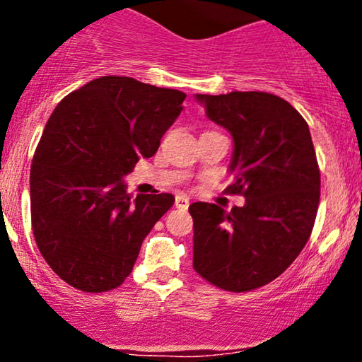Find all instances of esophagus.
<instances>
[{
    "label": "esophagus",
    "mask_w": 362,
    "mask_h": 362,
    "mask_svg": "<svg viewBox=\"0 0 362 362\" xmlns=\"http://www.w3.org/2000/svg\"><path fill=\"white\" fill-rule=\"evenodd\" d=\"M175 206L178 207V209H187L189 207V199L185 197V195H177L175 197Z\"/></svg>",
    "instance_id": "esophagus-1"
}]
</instances>
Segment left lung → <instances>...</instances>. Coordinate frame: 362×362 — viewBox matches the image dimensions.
Here are the masks:
<instances>
[{
	"mask_svg": "<svg viewBox=\"0 0 362 362\" xmlns=\"http://www.w3.org/2000/svg\"><path fill=\"white\" fill-rule=\"evenodd\" d=\"M207 119L233 136L228 194L245 197L226 213L194 202V271L216 288L243 293L279 277L300 255L317 218L320 168L301 114L277 95H195Z\"/></svg>",
	"mask_w": 362,
	"mask_h": 362,
	"instance_id": "8db88e82",
	"label": "left lung"
}]
</instances>
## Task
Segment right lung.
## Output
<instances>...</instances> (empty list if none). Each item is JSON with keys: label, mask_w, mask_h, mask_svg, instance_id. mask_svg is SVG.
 <instances>
[{"label": "right lung", "mask_w": 362, "mask_h": 362, "mask_svg": "<svg viewBox=\"0 0 362 362\" xmlns=\"http://www.w3.org/2000/svg\"><path fill=\"white\" fill-rule=\"evenodd\" d=\"M184 91L102 76L66 95L30 168L32 230L62 281L85 293L119 288L172 194L131 199L122 178L151 158L184 110Z\"/></svg>", "instance_id": "obj_1"}]
</instances>
